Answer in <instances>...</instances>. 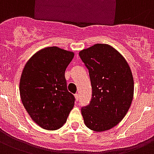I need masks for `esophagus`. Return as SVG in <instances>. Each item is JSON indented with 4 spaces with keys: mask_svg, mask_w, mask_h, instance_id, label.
<instances>
[{
    "mask_svg": "<svg viewBox=\"0 0 154 154\" xmlns=\"http://www.w3.org/2000/svg\"><path fill=\"white\" fill-rule=\"evenodd\" d=\"M75 100L78 101L79 98V94H75Z\"/></svg>",
    "mask_w": 154,
    "mask_h": 154,
    "instance_id": "obj_1",
    "label": "esophagus"
}]
</instances>
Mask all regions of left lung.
Returning a JSON list of instances; mask_svg holds the SVG:
<instances>
[{
  "label": "left lung",
  "instance_id": "8db88e82",
  "mask_svg": "<svg viewBox=\"0 0 154 154\" xmlns=\"http://www.w3.org/2000/svg\"><path fill=\"white\" fill-rule=\"evenodd\" d=\"M89 71L92 98L81 108L85 125L102 132L122 120L134 96V79L124 57L108 44H97L79 52Z\"/></svg>",
  "mask_w": 154,
  "mask_h": 154
}]
</instances>
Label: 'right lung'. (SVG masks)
<instances>
[{
	"instance_id": "add662e5",
	"label": "right lung",
	"mask_w": 154,
	"mask_h": 154,
	"mask_svg": "<svg viewBox=\"0 0 154 154\" xmlns=\"http://www.w3.org/2000/svg\"><path fill=\"white\" fill-rule=\"evenodd\" d=\"M74 57L72 51L48 47L29 59L22 71L20 94L31 119L43 129H60L75 104L67 91L65 71Z\"/></svg>"
}]
</instances>
